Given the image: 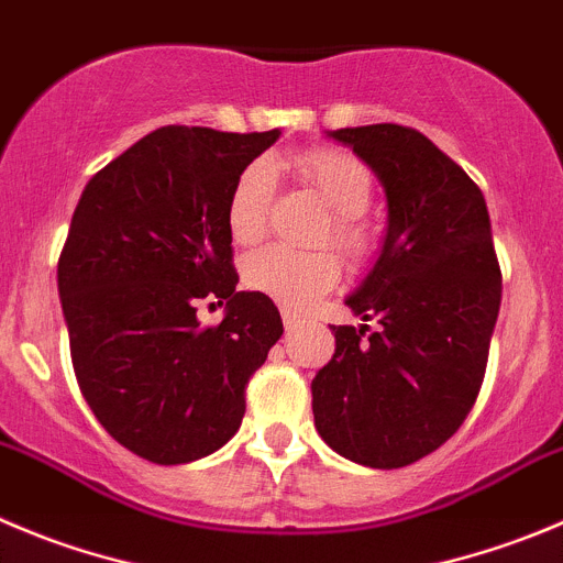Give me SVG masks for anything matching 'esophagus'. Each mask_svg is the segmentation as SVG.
<instances>
[{"label": "esophagus", "mask_w": 563, "mask_h": 563, "mask_svg": "<svg viewBox=\"0 0 563 563\" xmlns=\"http://www.w3.org/2000/svg\"><path fill=\"white\" fill-rule=\"evenodd\" d=\"M282 320H285V329L292 331L298 323H301V314L290 312V309H282Z\"/></svg>", "instance_id": "esophagus-1"}]
</instances>
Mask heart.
I'll return each mask as SVG.
<instances>
[{"label":"heart","mask_w":563,"mask_h":563,"mask_svg":"<svg viewBox=\"0 0 563 563\" xmlns=\"http://www.w3.org/2000/svg\"><path fill=\"white\" fill-rule=\"evenodd\" d=\"M296 165L334 216L325 240H331L345 256L358 260L371 245L367 229L358 223V216H365L373 198V176L367 165L342 148H312L303 152ZM271 196V165L262 159L245 165L234 179L227 205V227L234 243L249 245L265 234ZM336 278H340V262L329 251L265 245L243 262V282L251 290L292 309L309 307L314 298L336 285Z\"/></svg>","instance_id":"b5f03b06"}]
</instances>
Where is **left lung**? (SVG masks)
<instances>
[{"label": "left lung", "mask_w": 563, "mask_h": 563, "mask_svg": "<svg viewBox=\"0 0 563 563\" xmlns=\"http://www.w3.org/2000/svg\"><path fill=\"white\" fill-rule=\"evenodd\" d=\"M325 137L378 176L387 234L345 298L365 323L331 329L334 356L312 382L314 428L351 462L406 467L459 431L484 382L503 290L489 210L478 185L417 130L371 124Z\"/></svg>", "instance_id": "8db88e82"}]
</instances>
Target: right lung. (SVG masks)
<instances>
[{"instance_id":"add662e5","label":"right lung","mask_w":563,"mask_h":563,"mask_svg":"<svg viewBox=\"0 0 563 563\" xmlns=\"http://www.w3.org/2000/svg\"><path fill=\"white\" fill-rule=\"evenodd\" d=\"M282 132L163 126L85 185L57 262L79 389L115 442L154 464L210 456L238 433L245 384L285 325L234 290L227 205ZM201 300L228 303L205 330Z\"/></svg>"}]
</instances>
